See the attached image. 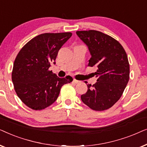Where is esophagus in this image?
<instances>
[{"label":"esophagus","mask_w":147,"mask_h":147,"mask_svg":"<svg viewBox=\"0 0 147 147\" xmlns=\"http://www.w3.org/2000/svg\"><path fill=\"white\" fill-rule=\"evenodd\" d=\"M73 82H74V84H79L80 82L79 81V80H76V79H74Z\"/></svg>","instance_id":"34e87169"}]
</instances>
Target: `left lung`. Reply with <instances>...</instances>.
<instances>
[{
    "label": "left lung",
    "mask_w": 147,
    "mask_h": 147,
    "mask_svg": "<svg viewBox=\"0 0 147 147\" xmlns=\"http://www.w3.org/2000/svg\"><path fill=\"white\" fill-rule=\"evenodd\" d=\"M89 49L88 66L97 67V82L88 84L81 99L96 111L111 108L121 97L130 78V65L125 50L117 40L95 30L76 32Z\"/></svg>",
    "instance_id": "8db88e82"
}]
</instances>
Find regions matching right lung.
I'll return each mask as SVG.
<instances>
[{
    "label": "right lung",
    "instance_id": "obj_1",
    "mask_svg": "<svg viewBox=\"0 0 147 147\" xmlns=\"http://www.w3.org/2000/svg\"><path fill=\"white\" fill-rule=\"evenodd\" d=\"M71 35L70 32L41 34L27 42L17 54L12 81L18 97L29 108L45 109L57 99L62 86L73 81L69 76L60 78L49 69Z\"/></svg>",
    "mask_w": 147,
    "mask_h": 147
}]
</instances>
